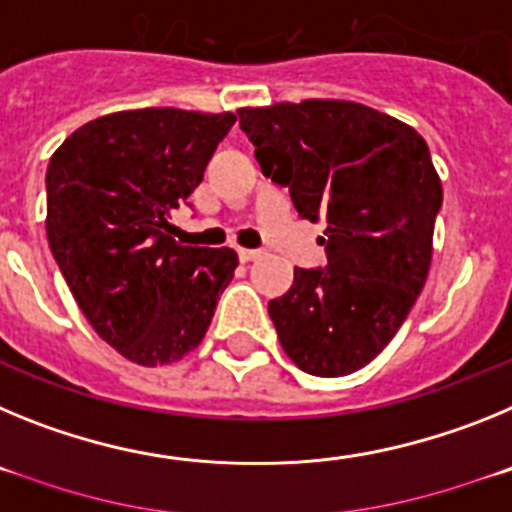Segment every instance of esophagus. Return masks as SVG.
<instances>
[{"label": "esophagus", "mask_w": 512, "mask_h": 512, "mask_svg": "<svg viewBox=\"0 0 512 512\" xmlns=\"http://www.w3.org/2000/svg\"><path fill=\"white\" fill-rule=\"evenodd\" d=\"M238 256H241V261H253L259 259L261 251L259 248H238Z\"/></svg>", "instance_id": "obj_1"}]
</instances>
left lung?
I'll return each mask as SVG.
<instances>
[{
	"label": "left lung",
	"mask_w": 512,
	"mask_h": 512,
	"mask_svg": "<svg viewBox=\"0 0 512 512\" xmlns=\"http://www.w3.org/2000/svg\"><path fill=\"white\" fill-rule=\"evenodd\" d=\"M264 176L325 223L328 264L295 269L269 302L287 356L312 377L359 372L395 338L423 289L443 189L410 125L343 99L238 110Z\"/></svg>",
	"instance_id": "8db88e82"
}]
</instances>
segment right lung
<instances>
[{
    "mask_svg": "<svg viewBox=\"0 0 512 512\" xmlns=\"http://www.w3.org/2000/svg\"><path fill=\"white\" fill-rule=\"evenodd\" d=\"M233 122L174 107L112 112L51 156L53 259L97 336L140 366L200 346L238 266L233 248L176 243L169 223Z\"/></svg>",
    "mask_w": 512,
    "mask_h": 512,
    "instance_id": "right-lung-1",
    "label": "right lung"
}]
</instances>
